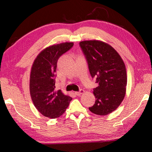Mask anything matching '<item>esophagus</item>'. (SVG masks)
<instances>
[{
    "label": "esophagus",
    "instance_id": "esophagus-1",
    "mask_svg": "<svg viewBox=\"0 0 152 152\" xmlns=\"http://www.w3.org/2000/svg\"><path fill=\"white\" fill-rule=\"evenodd\" d=\"M84 92H85L84 90H83V89H80V91L75 92V94H76V95L80 96V95H81L82 94H83V93H84Z\"/></svg>",
    "mask_w": 152,
    "mask_h": 152
}]
</instances>
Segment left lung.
I'll return each mask as SVG.
<instances>
[{
	"instance_id": "obj_1",
	"label": "left lung",
	"mask_w": 152,
	"mask_h": 152,
	"mask_svg": "<svg viewBox=\"0 0 152 152\" xmlns=\"http://www.w3.org/2000/svg\"><path fill=\"white\" fill-rule=\"evenodd\" d=\"M88 61L92 78L98 86L93 89L95 103L89 108L92 113L106 115L115 110L124 99L127 83L124 61L114 48L97 40L80 42Z\"/></svg>"
}]
</instances>
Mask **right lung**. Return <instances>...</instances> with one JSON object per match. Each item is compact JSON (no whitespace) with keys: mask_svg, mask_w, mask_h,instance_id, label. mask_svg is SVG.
I'll return each instance as SVG.
<instances>
[{"mask_svg":"<svg viewBox=\"0 0 152 152\" xmlns=\"http://www.w3.org/2000/svg\"><path fill=\"white\" fill-rule=\"evenodd\" d=\"M73 42L54 44L38 55L31 67L29 90L32 101L41 114L48 118L60 117L72 98L56 90L57 63L59 58L73 46Z\"/></svg>","mask_w":152,"mask_h":152,"instance_id":"right-lung-1","label":"right lung"}]
</instances>
